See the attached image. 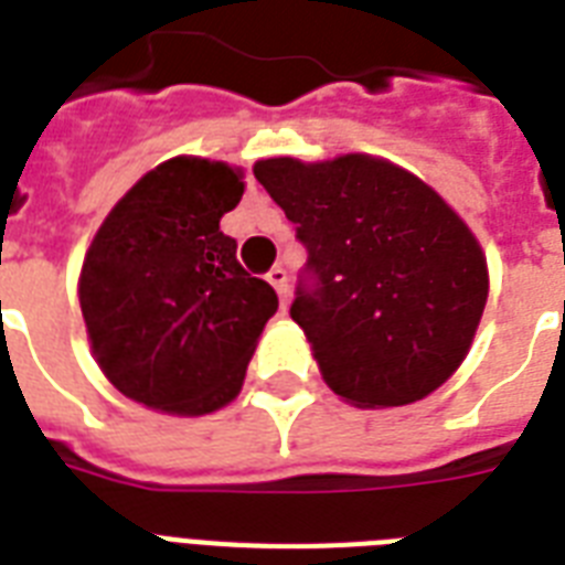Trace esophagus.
Segmentation results:
<instances>
[{
	"label": "esophagus",
	"instance_id": "esophagus-1",
	"mask_svg": "<svg viewBox=\"0 0 565 565\" xmlns=\"http://www.w3.org/2000/svg\"><path fill=\"white\" fill-rule=\"evenodd\" d=\"M266 281L273 284L275 292H278L281 308H287V292H290V284H287V269H284V266H273V269L266 273Z\"/></svg>",
	"mask_w": 565,
	"mask_h": 565
}]
</instances>
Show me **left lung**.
Segmentation results:
<instances>
[{
	"mask_svg": "<svg viewBox=\"0 0 565 565\" xmlns=\"http://www.w3.org/2000/svg\"><path fill=\"white\" fill-rule=\"evenodd\" d=\"M255 179L308 248L290 317L328 386L358 407H398L448 381L487 305V260L463 220L370 154L273 158Z\"/></svg>",
	"mask_w": 565,
	"mask_h": 565,
	"instance_id": "1",
	"label": "left lung"
}]
</instances>
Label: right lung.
<instances>
[{
	"mask_svg": "<svg viewBox=\"0 0 565 565\" xmlns=\"http://www.w3.org/2000/svg\"><path fill=\"white\" fill-rule=\"evenodd\" d=\"M243 181L231 167L172 158L137 181L84 257L78 299L93 354L119 393L202 416L243 386L278 296L239 266L220 220Z\"/></svg>",
	"mask_w": 565,
	"mask_h": 565,
	"instance_id": "obj_1",
	"label": "right lung"
}]
</instances>
